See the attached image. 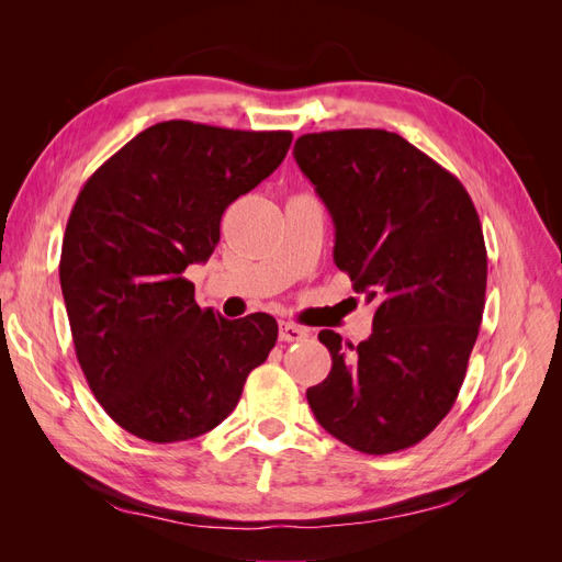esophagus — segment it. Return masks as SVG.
Returning <instances> with one entry per match:
<instances>
[{
    "mask_svg": "<svg viewBox=\"0 0 562 562\" xmlns=\"http://www.w3.org/2000/svg\"><path fill=\"white\" fill-rule=\"evenodd\" d=\"M307 330L302 326H295V323H281L279 326V339L281 342H302V339H307Z\"/></svg>",
    "mask_w": 562,
    "mask_h": 562,
    "instance_id": "obj_1",
    "label": "esophagus"
}]
</instances>
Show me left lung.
Segmentation results:
<instances>
[{"label":"left lung","mask_w":562,"mask_h":562,"mask_svg":"<svg viewBox=\"0 0 562 562\" xmlns=\"http://www.w3.org/2000/svg\"><path fill=\"white\" fill-rule=\"evenodd\" d=\"M293 157L335 225V265L378 302L361 345L333 330L328 378L307 389L328 434L366 454L411 448L443 419L479 337L487 252L464 184L398 133H307Z\"/></svg>","instance_id":"obj_1"}]
</instances>
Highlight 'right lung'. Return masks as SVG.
<instances>
[{"instance_id":"right-lung-1","label":"right lung","mask_w":562,"mask_h":562,"mask_svg":"<svg viewBox=\"0 0 562 562\" xmlns=\"http://www.w3.org/2000/svg\"><path fill=\"white\" fill-rule=\"evenodd\" d=\"M288 131L161 122L81 187L60 288L77 361L105 413L151 443L215 429L277 345L274 316L201 310L184 269L206 262L225 209L277 171Z\"/></svg>"}]
</instances>
